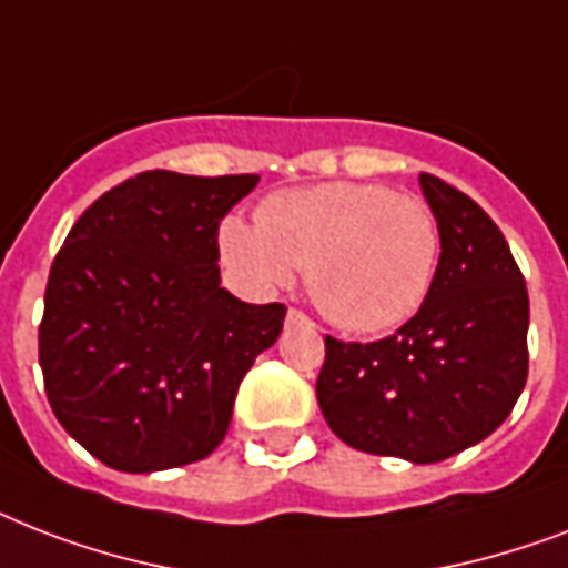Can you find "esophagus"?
<instances>
[{
    "label": "esophagus",
    "instance_id": "34e87169",
    "mask_svg": "<svg viewBox=\"0 0 568 568\" xmlns=\"http://www.w3.org/2000/svg\"><path fill=\"white\" fill-rule=\"evenodd\" d=\"M287 322L290 325H311V320H307L302 311H296V307H290L287 311Z\"/></svg>",
    "mask_w": 568,
    "mask_h": 568
}]
</instances>
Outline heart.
<instances>
[{"mask_svg":"<svg viewBox=\"0 0 568 568\" xmlns=\"http://www.w3.org/2000/svg\"><path fill=\"white\" fill-rule=\"evenodd\" d=\"M255 220L222 222L225 263L257 290L284 287L293 270H305L313 305L337 328H398L428 296L439 229L419 196L328 181L275 193Z\"/></svg>","mask_w":568,"mask_h":568,"instance_id":"heart-1","label":"heart"}]
</instances>
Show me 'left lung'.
Masks as SVG:
<instances>
[{"label":"left lung","instance_id":"left-lung-1","mask_svg":"<svg viewBox=\"0 0 568 568\" xmlns=\"http://www.w3.org/2000/svg\"><path fill=\"white\" fill-rule=\"evenodd\" d=\"M439 263L413 320L393 337H325L316 398L357 452L439 464L489 437L528 381V287L478 202L422 172Z\"/></svg>","mask_w":568,"mask_h":568}]
</instances>
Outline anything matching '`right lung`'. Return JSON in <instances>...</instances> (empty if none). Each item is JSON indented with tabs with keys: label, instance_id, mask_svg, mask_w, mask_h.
<instances>
[{
	"label": "right lung",
	"instance_id": "add662e5",
	"mask_svg": "<svg viewBox=\"0 0 568 568\" xmlns=\"http://www.w3.org/2000/svg\"><path fill=\"white\" fill-rule=\"evenodd\" d=\"M257 175L140 172L99 196L49 270L40 369L52 413L120 471L196 464L220 446L243 375L287 307L220 287L222 216Z\"/></svg>",
	"mask_w": 568,
	"mask_h": 568
}]
</instances>
